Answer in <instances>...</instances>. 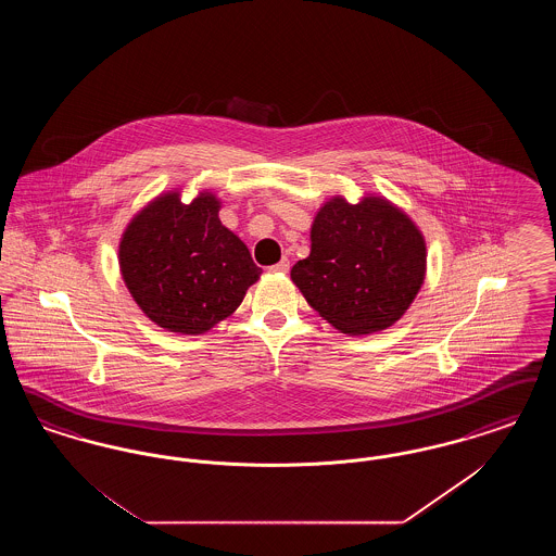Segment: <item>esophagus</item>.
Masks as SVG:
<instances>
[{
    "label": "esophagus",
    "instance_id": "1",
    "mask_svg": "<svg viewBox=\"0 0 556 556\" xmlns=\"http://www.w3.org/2000/svg\"><path fill=\"white\" fill-rule=\"evenodd\" d=\"M273 273H288L290 270V261L288 258H281L277 265L270 266Z\"/></svg>",
    "mask_w": 556,
    "mask_h": 556
}]
</instances>
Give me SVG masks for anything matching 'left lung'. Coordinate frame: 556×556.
Here are the masks:
<instances>
[{
  "instance_id": "left-lung-1",
  "label": "left lung",
  "mask_w": 556,
  "mask_h": 556,
  "mask_svg": "<svg viewBox=\"0 0 556 556\" xmlns=\"http://www.w3.org/2000/svg\"><path fill=\"white\" fill-rule=\"evenodd\" d=\"M311 241V256L293 265L291 281L342 333L388 329L424 286V236L383 198H333L318 211Z\"/></svg>"
}]
</instances>
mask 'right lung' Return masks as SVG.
Here are the masks:
<instances>
[{"mask_svg": "<svg viewBox=\"0 0 556 556\" xmlns=\"http://www.w3.org/2000/svg\"><path fill=\"white\" fill-rule=\"evenodd\" d=\"M218 200L184 204L166 193L139 212L121 239L118 261L139 308L156 325L198 336L229 317L258 281L245 243L223 227Z\"/></svg>", "mask_w": 556, "mask_h": 556, "instance_id": "add662e5", "label": "right lung"}]
</instances>
